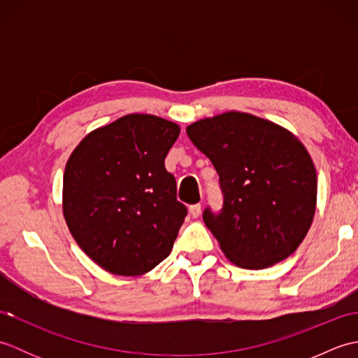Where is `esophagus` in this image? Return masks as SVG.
<instances>
[{
  "label": "esophagus",
  "instance_id": "1",
  "mask_svg": "<svg viewBox=\"0 0 358 358\" xmlns=\"http://www.w3.org/2000/svg\"><path fill=\"white\" fill-rule=\"evenodd\" d=\"M189 214L194 218H199L201 215V204H192V206L189 208Z\"/></svg>",
  "mask_w": 358,
  "mask_h": 358
}]
</instances>
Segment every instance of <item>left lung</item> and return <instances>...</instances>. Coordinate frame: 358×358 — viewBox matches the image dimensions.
I'll return each instance as SVG.
<instances>
[{"mask_svg": "<svg viewBox=\"0 0 358 358\" xmlns=\"http://www.w3.org/2000/svg\"><path fill=\"white\" fill-rule=\"evenodd\" d=\"M220 175L222 214L203 220L227 260L264 269L301 245L317 208V172L308 149L273 121L227 110L186 127Z\"/></svg>", "mask_w": 358, "mask_h": 358, "instance_id": "1", "label": "left lung"}]
</instances>
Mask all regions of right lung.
<instances>
[{
    "instance_id": "add662e5",
    "label": "right lung",
    "mask_w": 358,
    "mask_h": 358,
    "mask_svg": "<svg viewBox=\"0 0 358 358\" xmlns=\"http://www.w3.org/2000/svg\"><path fill=\"white\" fill-rule=\"evenodd\" d=\"M178 135L173 121L129 113L89 132L67 159L66 224L104 271L144 275L171 254L187 212L164 167Z\"/></svg>"
}]
</instances>
